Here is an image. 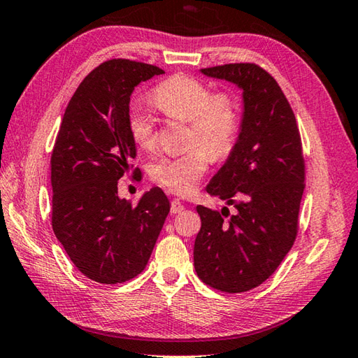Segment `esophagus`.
Masks as SVG:
<instances>
[{"instance_id":"esophagus-1","label":"esophagus","mask_w":358,"mask_h":358,"mask_svg":"<svg viewBox=\"0 0 358 358\" xmlns=\"http://www.w3.org/2000/svg\"><path fill=\"white\" fill-rule=\"evenodd\" d=\"M184 208H185V205L182 203L179 199H173V201H171V213H173V214L184 211Z\"/></svg>"}]
</instances>
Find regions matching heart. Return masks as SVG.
<instances>
[{
	"instance_id": "obj_1",
	"label": "heart",
	"mask_w": 358,
	"mask_h": 358,
	"mask_svg": "<svg viewBox=\"0 0 358 358\" xmlns=\"http://www.w3.org/2000/svg\"><path fill=\"white\" fill-rule=\"evenodd\" d=\"M150 99L166 117L189 124L188 145H195L185 155L157 159L150 173L157 184L173 193H192L208 169L211 156L224 157L234 144L239 130L236 101L228 93H211L210 87L185 75L171 76L159 84ZM129 130L139 148L155 147L153 119L144 112H131Z\"/></svg>"
}]
</instances>
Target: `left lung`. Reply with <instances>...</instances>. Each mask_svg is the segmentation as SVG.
<instances>
[{"label": "left lung", "mask_w": 358, "mask_h": 358, "mask_svg": "<svg viewBox=\"0 0 358 358\" xmlns=\"http://www.w3.org/2000/svg\"><path fill=\"white\" fill-rule=\"evenodd\" d=\"M201 73L242 92L239 133L206 193L236 208L197 205L201 231L194 268L210 287L245 292L264 283L287 256L297 236L305 188L299 127L275 79L256 64H227Z\"/></svg>", "instance_id": "8db88e82"}]
</instances>
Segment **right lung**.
<instances>
[{"mask_svg":"<svg viewBox=\"0 0 358 358\" xmlns=\"http://www.w3.org/2000/svg\"><path fill=\"white\" fill-rule=\"evenodd\" d=\"M164 70L112 59L90 71L71 96L52 153V227L73 265L115 285L144 271L170 213L161 188L138 203L117 196L136 157L130 130L134 89Z\"/></svg>","mask_w":358,"mask_h":358,"instance_id":"obj_1","label":"right lung"}]
</instances>
